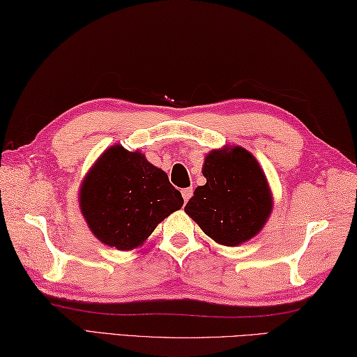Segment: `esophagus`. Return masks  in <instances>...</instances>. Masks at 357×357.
<instances>
[{"label": "esophagus", "mask_w": 357, "mask_h": 357, "mask_svg": "<svg viewBox=\"0 0 357 357\" xmlns=\"http://www.w3.org/2000/svg\"><path fill=\"white\" fill-rule=\"evenodd\" d=\"M192 192H194V189L192 188H185L183 191H181V195H183V200H185V203L192 197Z\"/></svg>", "instance_id": "esophagus-1"}]
</instances>
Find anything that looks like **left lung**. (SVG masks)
I'll return each mask as SVG.
<instances>
[{"mask_svg": "<svg viewBox=\"0 0 357 357\" xmlns=\"http://www.w3.org/2000/svg\"><path fill=\"white\" fill-rule=\"evenodd\" d=\"M203 176L185 213L206 236L225 246H237L264 228L273 200L264 171L248 151L236 146L209 152Z\"/></svg>", "mask_w": 357, "mask_h": 357, "instance_id": "left-lung-1", "label": "left lung"}]
</instances>
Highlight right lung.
<instances>
[{
  "label": "right lung",
  "instance_id": "1",
  "mask_svg": "<svg viewBox=\"0 0 357 357\" xmlns=\"http://www.w3.org/2000/svg\"><path fill=\"white\" fill-rule=\"evenodd\" d=\"M79 206L91 231L120 251L140 246L157 225L183 206L166 172L140 152L109 148L84 178Z\"/></svg>",
  "mask_w": 357,
  "mask_h": 357
}]
</instances>
